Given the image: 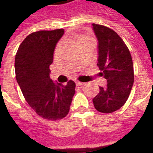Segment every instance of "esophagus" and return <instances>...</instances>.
<instances>
[{
    "label": "esophagus",
    "instance_id": "obj_1",
    "mask_svg": "<svg viewBox=\"0 0 153 153\" xmlns=\"http://www.w3.org/2000/svg\"><path fill=\"white\" fill-rule=\"evenodd\" d=\"M75 83H76L77 86H82V85L84 84V83H83V82H79V81H75Z\"/></svg>",
    "mask_w": 153,
    "mask_h": 153
}]
</instances>
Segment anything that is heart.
<instances>
[{
	"label": "heart",
	"mask_w": 153,
	"mask_h": 153,
	"mask_svg": "<svg viewBox=\"0 0 153 153\" xmlns=\"http://www.w3.org/2000/svg\"><path fill=\"white\" fill-rule=\"evenodd\" d=\"M74 38H75V39H76L78 45L83 43V42H87V41L93 40L92 38H90V37H88V36L86 34H77L74 36Z\"/></svg>",
	"instance_id": "1"
}]
</instances>
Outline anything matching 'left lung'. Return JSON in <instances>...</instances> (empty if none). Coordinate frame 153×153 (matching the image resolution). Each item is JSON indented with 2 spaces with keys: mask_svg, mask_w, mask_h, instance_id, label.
Returning a JSON list of instances; mask_svg holds the SVG:
<instances>
[{
  "mask_svg": "<svg viewBox=\"0 0 153 153\" xmlns=\"http://www.w3.org/2000/svg\"><path fill=\"white\" fill-rule=\"evenodd\" d=\"M98 41L97 66L107 81L106 88L93 99L97 111L111 113L126 102L134 83V66L131 54L124 41L114 30L103 25L93 24Z\"/></svg>",
  "mask_w": 153,
  "mask_h": 153,
  "instance_id": "1",
  "label": "left lung"
}]
</instances>
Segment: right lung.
I'll return each mask as SVG.
<instances>
[{
    "instance_id": "add662e5",
    "label": "right lung",
    "mask_w": 153,
    "mask_h": 153,
    "mask_svg": "<svg viewBox=\"0 0 153 153\" xmlns=\"http://www.w3.org/2000/svg\"><path fill=\"white\" fill-rule=\"evenodd\" d=\"M63 28L34 32L19 45L15 56L16 80L28 105L39 116L58 120L65 117L75 93V83L66 85L50 79V65Z\"/></svg>"
}]
</instances>
